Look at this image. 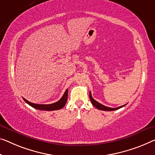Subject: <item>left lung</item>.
<instances>
[{
    "label": "left lung",
    "instance_id": "obj_1",
    "mask_svg": "<svg viewBox=\"0 0 155 155\" xmlns=\"http://www.w3.org/2000/svg\"><path fill=\"white\" fill-rule=\"evenodd\" d=\"M90 100H91V103L92 104V105L94 106V107H96L97 109L99 110H107V111H110V110H117L119 109V108H120L122 107H124L125 105H123V106H121V107H117V108H110V107H105V106H104L101 104L99 103L98 101H97L94 100L93 98H92V94H91V92H90Z\"/></svg>",
    "mask_w": 155,
    "mask_h": 155
}]
</instances>
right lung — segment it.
<instances>
[{
	"label": "right lung",
	"instance_id": "add662e5",
	"mask_svg": "<svg viewBox=\"0 0 155 155\" xmlns=\"http://www.w3.org/2000/svg\"><path fill=\"white\" fill-rule=\"evenodd\" d=\"M68 89H67L63 97L61 98V100L54 104H38L32 103L31 101L26 100L24 97H23V99H24V100L26 101L28 104H29L32 107L36 108V109L41 110H55L61 109L62 108H63L67 102V100H68Z\"/></svg>",
	"mask_w": 155,
	"mask_h": 155
}]
</instances>
